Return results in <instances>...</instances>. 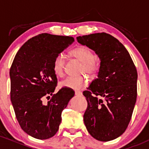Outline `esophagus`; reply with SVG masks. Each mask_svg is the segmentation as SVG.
<instances>
[{"instance_id": "esophagus-1", "label": "esophagus", "mask_w": 149, "mask_h": 149, "mask_svg": "<svg viewBox=\"0 0 149 149\" xmlns=\"http://www.w3.org/2000/svg\"><path fill=\"white\" fill-rule=\"evenodd\" d=\"M74 93H75V95H82V92H81V91H78V90H77H77H76Z\"/></svg>"}]
</instances>
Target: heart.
<instances>
[{
  "label": "heart",
  "mask_w": 149,
  "mask_h": 149,
  "mask_svg": "<svg viewBox=\"0 0 149 149\" xmlns=\"http://www.w3.org/2000/svg\"><path fill=\"white\" fill-rule=\"evenodd\" d=\"M72 56L82 62L81 71L89 74H93L97 72L98 64L95 58L93 52L88 47L79 46L70 52ZM64 56L62 54L56 55L54 59L53 70L58 76L63 74L64 67ZM87 79L84 76H69L60 82L61 87L79 90L83 88L86 85Z\"/></svg>",
  "instance_id": "1"
}]
</instances>
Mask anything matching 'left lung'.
Listing matches in <instances>:
<instances>
[{
	"label": "left lung",
	"instance_id": "obj_1",
	"mask_svg": "<svg viewBox=\"0 0 149 149\" xmlns=\"http://www.w3.org/2000/svg\"><path fill=\"white\" fill-rule=\"evenodd\" d=\"M100 59L97 78L83 92L87 101L84 123L94 139L109 141L125 132L137 97L136 66L123 45L110 34L96 33L77 37Z\"/></svg>",
	"mask_w": 149,
	"mask_h": 149
}]
</instances>
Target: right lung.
Returning <instances> with one entry per match:
<instances>
[{"mask_svg":"<svg viewBox=\"0 0 149 149\" xmlns=\"http://www.w3.org/2000/svg\"><path fill=\"white\" fill-rule=\"evenodd\" d=\"M74 41L72 36L41 33L21 47L10 67V100L16 117L23 131L35 139L56 134L62 110L74 95V90L65 87L54 94L57 78L53 70L56 55ZM44 98L50 100L47 104Z\"/></svg>","mask_w":149,"mask_h":149,"instance_id":"obj_1","label":"right lung"}]
</instances>
